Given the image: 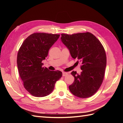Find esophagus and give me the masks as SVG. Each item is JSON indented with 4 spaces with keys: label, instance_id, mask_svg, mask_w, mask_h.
Masks as SVG:
<instances>
[{
    "label": "esophagus",
    "instance_id": "1",
    "mask_svg": "<svg viewBox=\"0 0 123 123\" xmlns=\"http://www.w3.org/2000/svg\"><path fill=\"white\" fill-rule=\"evenodd\" d=\"M68 74L67 72H62V76H63V77L66 76V75H67Z\"/></svg>",
    "mask_w": 123,
    "mask_h": 123
}]
</instances>
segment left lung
Returning <instances> with one entry per match:
<instances>
[{
  "mask_svg": "<svg viewBox=\"0 0 123 123\" xmlns=\"http://www.w3.org/2000/svg\"><path fill=\"white\" fill-rule=\"evenodd\" d=\"M61 41L69 49L72 58L81 63L80 74L73 71L74 81L69 88L74 96L90 97L100 88L105 76L106 55L98 38L89 32L61 34ZM79 62V61H77Z\"/></svg>",
  "mask_w": 123,
  "mask_h": 123,
  "instance_id": "left-lung-1",
  "label": "left lung"
}]
</instances>
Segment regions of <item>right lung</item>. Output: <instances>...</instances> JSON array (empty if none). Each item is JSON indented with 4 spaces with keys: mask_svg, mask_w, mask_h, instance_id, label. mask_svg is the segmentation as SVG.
<instances>
[{
    "mask_svg": "<svg viewBox=\"0 0 123 123\" xmlns=\"http://www.w3.org/2000/svg\"><path fill=\"white\" fill-rule=\"evenodd\" d=\"M60 34L35 33L23 42L17 54V63L23 85L31 95L42 97L53 90L55 83L62 76L60 71H50L42 62Z\"/></svg>",
    "mask_w": 123,
    "mask_h": 123,
    "instance_id": "1",
    "label": "right lung"
}]
</instances>
